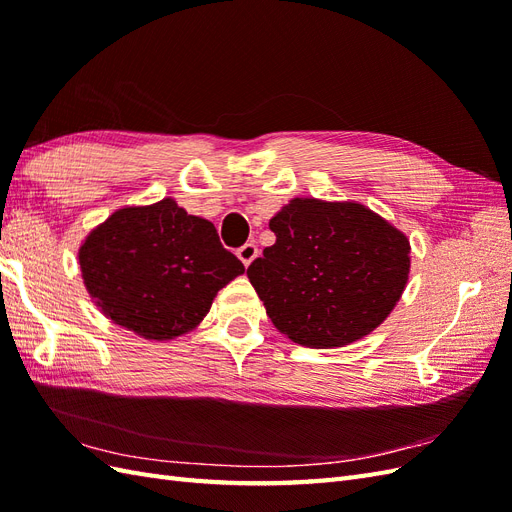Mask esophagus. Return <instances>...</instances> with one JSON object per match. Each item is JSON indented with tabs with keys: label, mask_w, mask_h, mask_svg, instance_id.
Returning a JSON list of instances; mask_svg holds the SVG:
<instances>
[{
	"label": "esophagus",
	"mask_w": 512,
	"mask_h": 512,
	"mask_svg": "<svg viewBox=\"0 0 512 512\" xmlns=\"http://www.w3.org/2000/svg\"><path fill=\"white\" fill-rule=\"evenodd\" d=\"M237 256H239V260L243 262L245 267H250L252 262L256 260V256H258V245H256V243H245V245H241L239 250H237Z\"/></svg>",
	"instance_id": "obj_1"
}]
</instances>
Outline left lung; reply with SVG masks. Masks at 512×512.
I'll return each instance as SVG.
<instances>
[{
  "instance_id": "1",
  "label": "left lung",
  "mask_w": 512,
  "mask_h": 512,
  "mask_svg": "<svg viewBox=\"0 0 512 512\" xmlns=\"http://www.w3.org/2000/svg\"><path fill=\"white\" fill-rule=\"evenodd\" d=\"M269 228L275 243L247 277L294 344L356 342L380 327L408 284V237L365 205L292 198Z\"/></svg>"
}]
</instances>
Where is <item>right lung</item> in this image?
<instances>
[{
	"mask_svg": "<svg viewBox=\"0 0 512 512\" xmlns=\"http://www.w3.org/2000/svg\"><path fill=\"white\" fill-rule=\"evenodd\" d=\"M79 265L102 314L156 342L196 329L218 290L245 271L215 226L173 198L115 211L89 232Z\"/></svg>",
	"mask_w": 512,
	"mask_h": 512,
	"instance_id": "obj_1",
	"label": "right lung"
}]
</instances>
